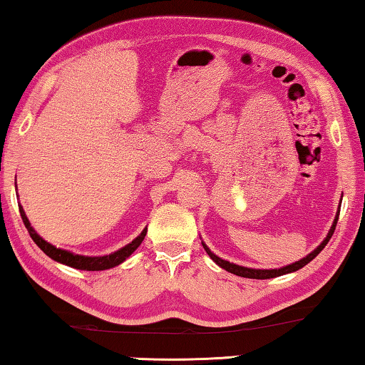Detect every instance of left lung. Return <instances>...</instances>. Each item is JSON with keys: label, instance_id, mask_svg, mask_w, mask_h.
Instances as JSON below:
<instances>
[{"label": "left lung", "instance_id": "obj_1", "mask_svg": "<svg viewBox=\"0 0 365 365\" xmlns=\"http://www.w3.org/2000/svg\"><path fill=\"white\" fill-rule=\"evenodd\" d=\"M336 222H338V215H336L335 222H333V225H331V228H330L329 235H327V238L324 240L322 245H320L317 250H314V251L311 252V255L306 256L304 259H301V261L294 262V264H289V265H287V267H282V269H272V270H265V269H264V270H262V269H250V267H243V265H237V264H233V262H228V261H225V259H220L219 256H215L214 252H211V250H209L205 243H202V246H205L206 252H207L209 256H211L212 261H214L215 264H217V265H220L222 269H225L227 272H230V274H235V275H238V277H246V279H257V280L274 279V277H280V275L289 274V272H296V270H299L301 267H304L306 264L311 262L312 259L316 257V256L319 255V252L325 248L327 243H329V240L331 238L333 232H335Z\"/></svg>", "mask_w": 365, "mask_h": 365}]
</instances>
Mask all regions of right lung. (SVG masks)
<instances>
[{
    "mask_svg": "<svg viewBox=\"0 0 365 365\" xmlns=\"http://www.w3.org/2000/svg\"><path fill=\"white\" fill-rule=\"evenodd\" d=\"M19 211H21V217L24 220V225H26V228L29 230L30 237H32L35 245L38 246V248L45 252L46 256H49L51 259H54V261H58L61 264H66V265H69V267L80 269V270H106L110 267H115V265H119L120 262L125 261V259L138 248L141 242L145 240V235H146V228H145V230L141 232L132 243H128L127 246H123L122 250L115 251L109 256H100V257L80 256V255H73V252H71V251L56 248V246L48 243L46 240H43L40 235L34 230L32 225H30V222L27 219L26 212H24V209L19 207Z\"/></svg>",
    "mask_w": 365,
    "mask_h": 365,
    "instance_id": "right-lung-1",
    "label": "right lung"
}]
</instances>
